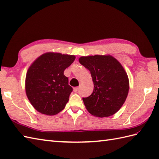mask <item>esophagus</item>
<instances>
[{
  "label": "esophagus",
  "instance_id": "34e87169",
  "mask_svg": "<svg viewBox=\"0 0 159 159\" xmlns=\"http://www.w3.org/2000/svg\"><path fill=\"white\" fill-rule=\"evenodd\" d=\"M79 87H74V92H77L78 91H79Z\"/></svg>",
  "mask_w": 159,
  "mask_h": 159
}]
</instances>
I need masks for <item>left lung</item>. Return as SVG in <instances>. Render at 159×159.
Wrapping results in <instances>:
<instances>
[{"mask_svg": "<svg viewBox=\"0 0 159 159\" xmlns=\"http://www.w3.org/2000/svg\"><path fill=\"white\" fill-rule=\"evenodd\" d=\"M79 61L89 70L93 82L92 93L83 98L87 111L99 117H109L117 112L129 90L127 74L120 62L109 55L82 57Z\"/></svg>", "mask_w": 159, "mask_h": 159, "instance_id": "8db88e82", "label": "left lung"}]
</instances>
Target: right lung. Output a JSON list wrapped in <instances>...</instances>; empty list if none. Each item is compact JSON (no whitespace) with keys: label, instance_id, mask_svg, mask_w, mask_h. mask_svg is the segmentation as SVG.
<instances>
[{"label":"right lung","instance_id":"obj_1","mask_svg":"<svg viewBox=\"0 0 159 159\" xmlns=\"http://www.w3.org/2000/svg\"><path fill=\"white\" fill-rule=\"evenodd\" d=\"M75 57L48 52L37 59L26 76V93L33 107L41 113H59L69 100L72 87L63 74Z\"/></svg>","mask_w":159,"mask_h":159}]
</instances>
